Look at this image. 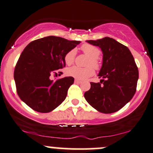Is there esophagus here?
Wrapping results in <instances>:
<instances>
[{"instance_id": "esophagus-1", "label": "esophagus", "mask_w": 153, "mask_h": 153, "mask_svg": "<svg viewBox=\"0 0 153 153\" xmlns=\"http://www.w3.org/2000/svg\"><path fill=\"white\" fill-rule=\"evenodd\" d=\"M81 81H80V80H77V79H75V83H77V84H80L81 83Z\"/></svg>"}]
</instances>
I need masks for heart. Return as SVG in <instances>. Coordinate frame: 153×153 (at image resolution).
I'll return each instance as SVG.
<instances>
[{"label": "heart", "mask_w": 153, "mask_h": 153, "mask_svg": "<svg viewBox=\"0 0 153 153\" xmlns=\"http://www.w3.org/2000/svg\"><path fill=\"white\" fill-rule=\"evenodd\" d=\"M81 50L84 54L88 56L89 59H88L86 66L87 68H80L78 66H73L68 68L67 73L69 76L73 77L77 80H84L87 78H90L94 74V69L98 70L99 68L100 65L98 58L101 54V51L98 47L89 44H84L81 46ZM76 50L75 49H72L69 52H68L65 55L64 59L67 65H71L74 62ZM92 66L93 67H91Z\"/></svg>", "instance_id": "heart-1"}]
</instances>
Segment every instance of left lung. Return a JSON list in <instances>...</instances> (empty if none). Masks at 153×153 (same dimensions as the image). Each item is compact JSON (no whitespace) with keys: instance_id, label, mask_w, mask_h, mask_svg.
Masks as SVG:
<instances>
[{"instance_id":"1","label":"left lung","mask_w":153,"mask_h":153,"mask_svg":"<svg viewBox=\"0 0 153 153\" xmlns=\"http://www.w3.org/2000/svg\"><path fill=\"white\" fill-rule=\"evenodd\" d=\"M87 42L102 50L103 64L99 76L103 79L100 82H91L84 97L101 113H114L134 96L139 78L137 66L128 47L114 39L104 37Z\"/></svg>"}]
</instances>
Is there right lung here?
<instances>
[{"instance_id": "1", "label": "right lung", "mask_w": 153, "mask_h": 153, "mask_svg": "<svg viewBox=\"0 0 153 153\" xmlns=\"http://www.w3.org/2000/svg\"><path fill=\"white\" fill-rule=\"evenodd\" d=\"M80 42L49 36L32 41L24 48L16 65L13 77L17 94L27 106L36 111L47 113L65 99L74 78L65 77L53 80L50 76L65 67V55Z\"/></svg>"}]
</instances>
